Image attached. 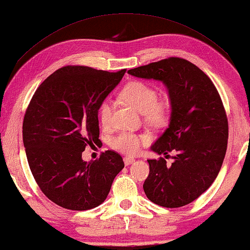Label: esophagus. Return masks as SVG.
<instances>
[{
    "mask_svg": "<svg viewBox=\"0 0 250 250\" xmlns=\"http://www.w3.org/2000/svg\"><path fill=\"white\" fill-rule=\"evenodd\" d=\"M135 162V159L132 157H124V164L126 166L130 165V164H133Z\"/></svg>",
    "mask_w": 250,
    "mask_h": 250,
    "instance_id": "34e87169",
    "label": "esophagus"
}]
</instances>
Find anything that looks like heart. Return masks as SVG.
<instances>
[{
  "label": "heart",
  "instance_id": "1",
  "mask_svg": "<svg viewBox=\"0 0 250 250\" xmlns=\"http://www.w3.org/2000/svg\"><path fill=\"white\" fill-rule=\"evenodd\" d=\"M121 97L126 103L143 113L145 122L154 127H162L169 118L170 107L166 98L158 97L157 89L153 85L142 81H133L122 89ZM114 107L112 102L104 101L98 108V116L104 127L113 123ZM147 134L122 132L110 141V146L117 152L126 155H135L140 152L142 145L148 143Z\"/></svg>",
  "mask_w": 250,
  "mask_h": 250
}]
</instances>
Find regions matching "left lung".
<instances>
[{
  "instance_id": "left-lung-1",
  "label": "left lung",
  "mask_w": 250,
  "mask_h": 250,
  "mask_svg": "<svg viewBox=\"0 0 250 250\" xmlns=\"http://www.w3.org/2000/svg\"><path fill=\"white\" fill-rule=\"evenodd\" d=\"M128 74L163 81L171 101L168 128L152 146L169 156L148 159L144 191L166 208L188 205L208 189L222 168L228 143V120L222 98L202 69L181 57H168L132 68Z\"/></svg>"
}]
</instances>
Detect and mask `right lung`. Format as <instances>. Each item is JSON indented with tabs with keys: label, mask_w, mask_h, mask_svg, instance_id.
<instances>
[{
	"label": "right lung",
	"mask_w": 250,
	"mask_h": 250,
	"mask_svg": "<svg viewBox=\"0 0 250 250\" xmlns=\"http://www.w3.org/2000/svg\"><path fill=\"white\" fill-rule=\"evenodd\" d=\"M125 72L67 65L48 76L33 95L23 120V143L33 177L56 205L71 210L97 207L124 168L114 150L88 163L82 153L100 141L98 108Z\"/></svg>",
	"instance_id": "right-lung-1"
}]
</instances>
